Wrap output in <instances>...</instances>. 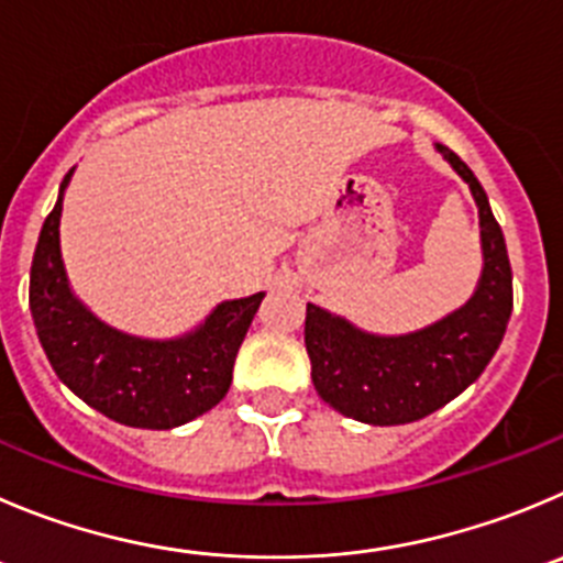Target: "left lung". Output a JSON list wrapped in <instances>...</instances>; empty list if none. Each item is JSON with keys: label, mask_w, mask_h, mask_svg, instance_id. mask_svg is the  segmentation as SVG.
Instances as JSON below:
<instances>
[{"label": "left lung", "mask_w": 563, "mask_h": 563, "mask_svg": "<svg viewBox=\"0 0 563 563\" xmlns=\"http://www.w3.org/2000/svg\"><path fill=\"white\" fill-rule=\"evenodd\" d=\"M435 152L470 186L481 219L483 269L464 306L422 330L380 335L308 302L306 346L319 397L366 424H406L439 411L481 377L506 335L514 308L511 264L503 230L472 169Z\"/></svg>", "instance_id": "left-lung-1"}]
</instances>
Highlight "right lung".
I'll return each mask as SVG.
<instances>
[{"mask_svg":"<svg viewBox=\"0 0 563 563\" xmlns=\"http://www.w3.org/2000/svg\"><path fill=\"white\" fill-rule=\"evenodd\" d=\"M63 177L41 228L30 269V311L55 375L71 391L128 428L172 430L202 417L228 394L239 346L264 291L219 302L175 339H141L110 328L75 294L60 255Z\"/></svg>","mask_w":563,"mask_h":563,"instance_id":"add662e5","label":"right lung"}]
</instances>
